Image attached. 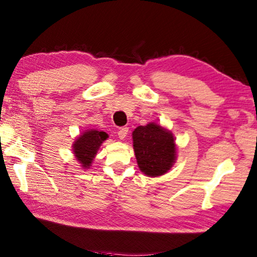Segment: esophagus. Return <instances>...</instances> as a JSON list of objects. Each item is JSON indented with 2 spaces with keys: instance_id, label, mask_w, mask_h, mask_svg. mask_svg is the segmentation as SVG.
<instances>
[{
  "instance_id": "esophagus-1",
  "label": "esophagus",
  "mask_w": 257,
  "mask_h": 257,
  "mask_svg": "<svg viewBox=\"0 0 257 257\" xmlns=\"http://www.w3.org/2000/svg\"><path fill=\"white\" fill-rule=\"evenodd\" d=\"M128 132H129V129H128L127 127H123V128H120V129H119L118 136H119V138L121 139V141H123V139H124L125 137H127Z\"/></svg>"
}]
</instances>
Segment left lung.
<instances>
[{
    "instance_id": "8db88e82",
    "label": "left lung",
    "mask_w": 257,
    "mask_h": 257,
    "mask_svg": "<svg viewBox=\"0 0 257 257\" xmlns=\"http://www.w3.org/2000/svg\"><path fill=\"white\" fill-rule=\"evenodd\" d=\"M133 142L138 167L146 176H162L173 167L177 148L169 129L156 122L139 125L133 132Z\"/></svg>"
}]
</instances>
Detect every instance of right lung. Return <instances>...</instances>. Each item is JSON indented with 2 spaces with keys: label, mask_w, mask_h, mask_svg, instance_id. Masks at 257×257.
<instances>
[{
  "label": "right lung",
  "mask_w": 257,
  "mask_h": 257,
  "mask_svg": "<svg viewBox=\"0 0 257 257\" xmlns=\"http://www.w3.org/2000/svg\"><path fill=\"white\" fill-rule=\"evenodd\" d=\"M109 138V135L96 129H87L73 142V154L83 170L91 169L92 163L101 145Z\"/></svg>",
  "instance_id": "obj_1"
}]
</instances>
